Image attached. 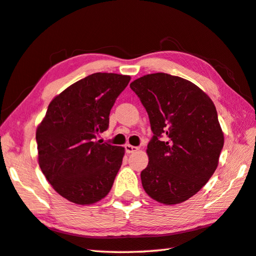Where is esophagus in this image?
Instances as JSON below:
<instances>
[{
  "instance_id": "esophagus-1",
  "label": "esophagus",
  "mask_w": 256,
  "mask_h": 256,
  "mask_svg": "<svg viewBox=\"0 0 256 256\" xmlns=\"http://www.w3.org/2000/svg\"><path fill=\"white\" fill-rule=\"evenodd\" d=\"M138 150V146H133V145H130V144H126L125 145V152H126L128 154H131V153H134V152Z\"/></svg>"
}]
</instances>
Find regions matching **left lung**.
<instances>
[{"mask_svg": "<svg viewBox=\"0 0 256 256\" xmlns=\"http://www.w3.org/2000/svg\"><path fill=\"white\" fill-rule=\"evenodd\" d=\"M148 114L153 138L140 172L152 199L184 202L197 194L218 167L224 138L218 113L199 86L177 76L157 72L130 84Z\"/></svg>", "mask_w": 256, "mask_h": 256, "instance_id": "8db88e82", "label": "left lung"}]
</instances>
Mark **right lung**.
I'll return each mask as SVG.
<instances>
[{
    "mask_svg": "<svg viewBox=\"0 0 256 256\" xmlns=\"http://www.w3.org/2000/svg\"><path fill=\"white\" fill-rule=\"evenodd\" d=\"M131 77L96 72L54 98L38 125V164L64 198L92 204L110 192L122 165L124 148L96 140Z\"/></svg>",
    "mask_w": 256,
    "mask_h": 256,
    "instance_id": "add662e5",
    "label": "right lung"
}]
</instances>
